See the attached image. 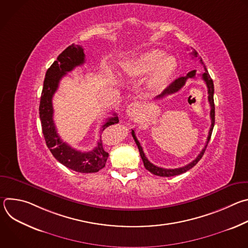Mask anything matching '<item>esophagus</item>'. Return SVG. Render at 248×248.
<instances>
[{"label": "esophagus", "instance_id": "1", "mask_svg": "<svg viewBox=\"0 0 248 248\" xmlns=\"http://www.w3.org/2000/svg\"><path fill=\"white\" fill-rule=\"evenodd\" d=\"M141 113V106L138 103H131L126 109V114L130 118H135Z\"/></svg>", "mask_w": 248, "mask_h": 248}]
</instances>
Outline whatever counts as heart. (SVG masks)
<instances>
[{
	"instance_id": "b5f03b06",
	"label": "heart",
	"mask_w": 248,
	"mask_h": 248,
	"mask_svg": "<svg viewBox=\"0 0 248 248\" xmlns=\"http://www.w3.org/2000/svg\"><path fill=\"white\" fill-rule=\"evenodd\" d=\"M176 62L173 57L164 56L158 49H151L141 54L127 67V74L131 77L142 78L151 73L148 79V88L161 89L173 74Z\"/></svg>"
}]
</instances>
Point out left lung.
I'll return each mask as SVG.
<instances>
[{
	"instance_id": "1",
	"label": "left lung",
	"mask_w": 248,
	"mask_h": 248,
	"mask_svg": "<svg viewBox=\"0 0 248 248\" xmlns=\"http://www.w3.org/2000/svg\"><path fill=\"white\" fill-rule=\"evenodd\" d=\"M190 55L192 56V59L195 58V59H199V56H198V53L192 49ZM200 62L203 64L204 66V73L201 75L202 77V79L205 81L206 85H207V88H208V101H209V104H210V107H211V111H210V118H211V126H210V130H209V133H208V137H207V141H206V144L204 146V148L202 149V151L200 152V154L196 157L195 160H193L191 163H189L188 165L185 166V167H182V168H178V169H164V168H160V167H157L155 165H153L152 163L149 162V160L146 158L144 152H143V149L142 147H141L139 141L137 140L136 136H135V132L134 130L132 129L131 130V134H132V137L135 141V143L138 147V150H139V153H140V157L141 159H142L143 161V164H144V167L146 170H148L150 172H152L153 174L155 175H159V176H173V175H178V174H181V173H184L186 171H187L188 170H190L191 168H193L197 163L198 161L202 158L206 148H207V145H208V142L210 141V138H211V135H212V131H213V128H214V124H215V105H214V83H213V80H212L208 70L205 66V64L203 63L202 60H200ZM195 76H196V70H191V72H189L186 77H182L178 79H175L169 87H167L163 93L159 96L156 97V99H161V98H164L168 95H170V94H173L175 92L180 91L186 84V80L188 78H195Z\"/></svg>"
}]
</instances>
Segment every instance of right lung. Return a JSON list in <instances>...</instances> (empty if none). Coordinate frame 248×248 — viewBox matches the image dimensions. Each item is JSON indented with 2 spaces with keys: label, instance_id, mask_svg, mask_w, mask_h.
Listing matches in <instances>:
<instances>
[{
  "label": "right lung",
  "instance_id": "add662e5",
  "mask_svg": "<svg viewBox=\"0 0 248 248\" xmlns=\"http://www.w3.org/2000/svg\"><path fill=\"white\" fill-rule=\"evenodd\" d=\"M84 62L85 55L82 47L79 45H70L59 55L57 61H55L48 68L45 76L40 99L39 115L46 144L53 156L61 164L70 170L89 173L97 172L103 169L109 156V154L104 150L101 135L96 147L92 151L81 152L70 147L67 143L63 142L57 132L53 120L54 109L52 103L53 96L59 87L62 78L64 77L66 73L72 72L75 67L82 65ZM118 123L119 118L117 117V114L114 113L113 117L109 118L102 125L101 132L108 126Z\"/></svg>",
  "mask_w": 248,
  "mask_h": 248
}]
</instances>
